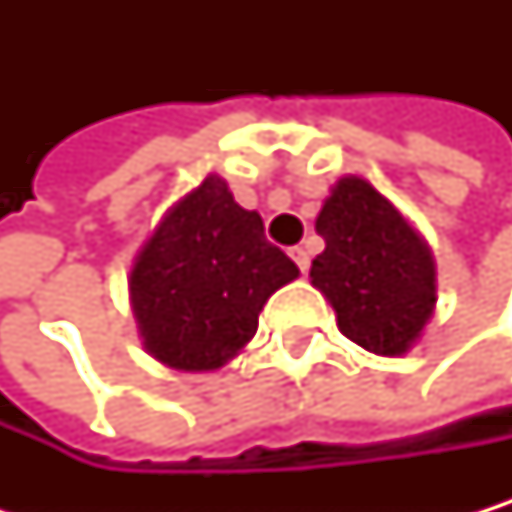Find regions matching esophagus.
I'll return each instance as SVG.
<instances>
[{"instance_id": "esophagus-1", "label": "esophagus", "mask_w": 512, "mask_h": 512, "mask_svg": "<svg viewBox=\"0 0 512 512\" xmlns=\"http://www.w3.org/2000/svg\"><path fill=\"white\" fill-rule=\"evenodd\" d=\"M288 254H291V261L298 264V270H301V273H307V270H310V251H307L304 245H294Z\"/></svg>"}]
</instances>
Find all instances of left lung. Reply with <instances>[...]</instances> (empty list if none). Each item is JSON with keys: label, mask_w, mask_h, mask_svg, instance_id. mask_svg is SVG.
I'll use <instances>...</instances> for the list:
<instances>
[{"label": "left lung", "mask_w": 512, "mask_h": 512, "mask_svg": "<svg viewBox=\"0 0 512 512\" xmlns=\"http://www.w3.org/2000/svg\"><path fill=\"white\" fill-rule=\"evenodd\" d=\"M316 233L325 251L316 254L310 279L338 313V328L368 353H405L436 304V270L424 239L359 178L338 181Z\"/></svg>", "instance_id": "left-lung-1"}]
</instances>
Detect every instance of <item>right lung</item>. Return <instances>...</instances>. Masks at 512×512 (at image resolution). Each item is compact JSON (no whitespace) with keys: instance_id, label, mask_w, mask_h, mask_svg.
Instances as JSON below:
<instances>
[{"instance_id":"right-lung-1","label":"right lung","mask_w":512,"mask_h":512,"mask_svg":"<svg viewBox=\"0 0 512 512\" xmlns=\"http://www.w3.org/2000/svg\"><path fill=\"white\" fill-rule=\"evenodd\" d=\"M298 276L267 242L258 211L236 205L218 174L174 205L128 279L147 350L184 371L221 368L258 331L267 298Z\"/></svg>"}]
</instances>
